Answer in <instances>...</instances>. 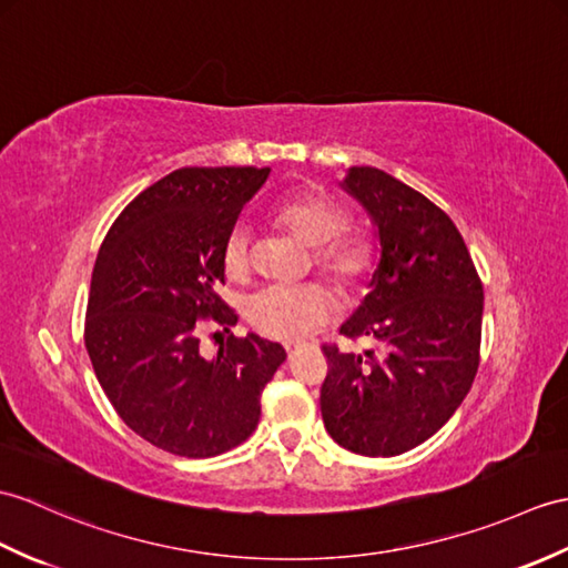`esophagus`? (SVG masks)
<instances>
[{"instance_id":"1","label":"esophagus","mask_w":568,"mask_h":568,"mask_svg":"<svg viewBox=\"0 0 568 568\" xmlns=\"http://www.w3.org/2000/svg\"><path fill=\"white\" fill-rule=\"evenodd\" d=\"M310 346L307 344H287L285 346V351H287V358H295L297 353H302V351H307Z\"/></svg>"}]
</instances>
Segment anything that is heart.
I'll use <instances>...</instances> for the list:
<instances>
[{"mask_svg":"<svg viewBox=\"0 0 568 568\" xmlns=\"http://www.w3.org/2000/svg\"><path fill=\"white\" fill-rule=\"evenodd\" d=\"M275 220L312 248V261L336 287H358L373 266V246L361 236H341L351 227L344 207L326 195H300L275 207ZM222 266L230 278H244L252 266V230L246 222H234L224 236ZM334 312V297L320 283L300 287L268 285L246 300L248 324L263 336L300 341L310 336Z\"/></svg>","mask_w":568,"mask_h":568,"instance_id":"1","label":"heart"}]
</instances>
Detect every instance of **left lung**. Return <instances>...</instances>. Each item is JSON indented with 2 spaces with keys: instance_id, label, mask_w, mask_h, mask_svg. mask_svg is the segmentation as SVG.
<instances>
[{
  "instance_id": "left-lung-1",
  "label": "left lung",
  "mask_w": 568,
  "mask_h": 568,
  "mask_svg": "<svg viewBox=\"0 0 568 568\" xmlns=\"http://www.w3.org/2000/svg\"><path fill=\"white\" fill-rule=\"evenodd\" d=\"M371 217L379 258L341 334L375 351L324 346L322 418L328 435L365 457L426 443L463 404L479 367L484 287L463 234L426 195L375 166L341 181Z\"/></svg>"
}]
</instances>
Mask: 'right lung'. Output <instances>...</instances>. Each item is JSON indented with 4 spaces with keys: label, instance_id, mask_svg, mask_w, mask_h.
I'll list each match as a JSON object with an SVG mask.
<instances>
[{
    "label": "right lung",
    "instance_id": "add662e5",
    "mask_svg": "<svg viewBox=\"0 0 568 568\" xmlns=\"http://www.w3.org/2000/svg\"><path fill=\"white\" fill-rule=\"evenodd\" d=\"M268 166H186L144 189L99 248L84 344L105 397L140 438L179 457H215L258 426L261 392L285 348L227 336L197 348L201 320L230 332L222 244Z\"/></svg>",
    "mask_w": 568,
    "mask_h": 568
}]
</instances>
